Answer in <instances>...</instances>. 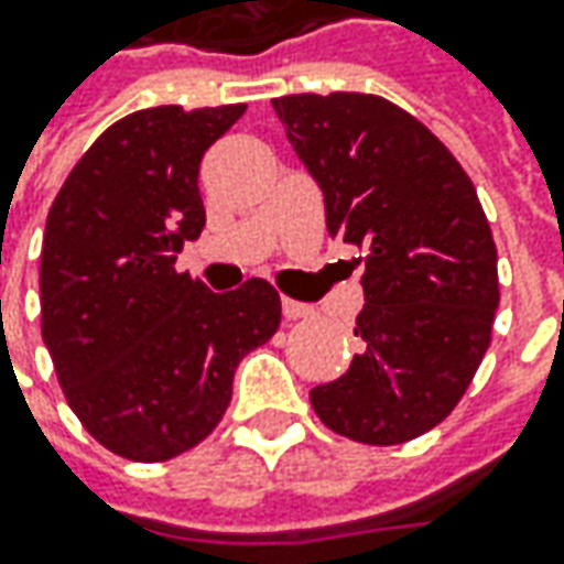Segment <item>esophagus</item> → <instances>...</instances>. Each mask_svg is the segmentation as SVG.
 I'll use <instances>...</instances> for the list:
<instances>
[{
	"instance_id": "obj_1",
	"label": "esophagus",
	"mask_w": 564,
	"mask_h": 564,
	"mask_svg": "<svg viewBox=\"0 0 564 564\" xmlns=\"http://www.w3.org/2000/svg\"><path fill=\"white\" fill-rule=\"evenodd\" d=\"M282 314H285V319H304V316L314 314V307L292 301V297H282Z\"/></svg>"
}]
</instances>
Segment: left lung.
I'll use <instances>...</instances> for the list:
<instances>
[{"mask_svg": "<svg viewBox=\"0 0 564 564\" xmlns=\"http://www.w3.org/2000/svg\"><path fill=\"white\" fill-rule=\"evenodd\" d=\"M272 109L323 187L329 235L364 253V351L311 404L355 443H408L452 414L487 355L499 307L487 213L448 147L389 99L292 94Z\"/></svg>", "mask_w": 564, "mask_h": 564, "instance_id": "obj_1", "label": "left lung"}]
</instances>
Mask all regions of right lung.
<instances>
[{"instance_id":"add662e5","label":"right lung","mask_w":564,"mask_h":564,"mask_svg":"<svg viewBox=\"0 0 564 564\" xmlns=\"http://www.w3.org/2000/svg\"><path fill=\"white\" fill-rule=\"evenodd\" d=\"M245 102L153 106L99 134L55 194L40 329L84 430L131 462H169L216 430L238 360L282 319L263 279L213 294L175 270L204 231L200 160Z\"/></svg>"}]
</instances>
